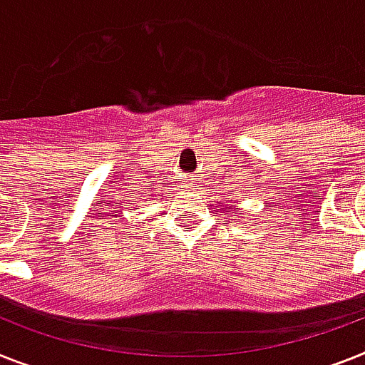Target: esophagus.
<instances>
[{
  "instance_id": "1",
  "label": "esophagus",
  "mask_w": 365,
  "mask_h": 365,
  "mask_svg": "<svg viewBox=\"0 0 365 365\" xmlns=\"http://www.w3.org/2000/svg\"><path fill=\"white\" fill-rule=\"evenodd\" d=\"M185 182H188V185H190V179H186V180H185Z\"/></svg>"
}]
</instances>
